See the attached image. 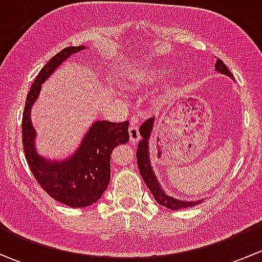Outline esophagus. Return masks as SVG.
I'll list each match as a JSON object with an SVG mask.
<instances>
[{
    "instance_id": "esophagus-1",
    "label": "esophagus",
    "mask_w": 262,
    "mask_h": 262,
    "mask_svg": "<svg viewBox=\"0 0 262 262\" xmlns=\"http://www.w3.org/2000/svg\"><path fill=\"white\" fill-rule=\"evenodd\" d=\"M129 138L133 143H137V142L141 139V134H139V129L136 124H132V126L129 128Z\"/></svg>"
}]
</instances>
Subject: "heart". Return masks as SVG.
Here are the masks:
<instances>
[{
  "label": "heart",
  "mask_w": 262,
  "mask_h": 262,
  "mask_svg": "<svg viewBox=\"0 0 262 262\" xmlns=\"http://www.w3.org/2000/svg\"><path fill=\"white\" fill-rule=\"evenodd\" d=\"M161 72H162V70L157 67H146L142 68V70H137L136 72H132L129 75L126 83L137 86V84H142L144 82H152L156 80L157 76H160Z\"/></svg>",
  "instance_id": "b5f03b06"
}]
</instances>
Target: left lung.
<instances>
[{
  "instance_id": "left-lung-1",
  "label": "left lung",
  "mask_w": 262,
  "mask_h": 262,
  "mask_svg": "<svg viewBox=\"0 0 262 262\" xmlns=\"http://www.w3.org/2000/svg\"><path fill=\"white\" fill-rule=\"evenodd\" d=\"M215 71H218L222 75L228 76V77H231L232 80H233V75L229 72L227 66L223 63V60H221L219 58L216 59L215 63ZM153 124H155V118H150L148 119L147 121H144L141 125V128H139L142 141L138 143V149H137V163H138V168L139 172H141L142 179L146 182V185L148 186V189L150 190V192H152L156 202H157L158 204L163 205V207L168 208V209L178 210L200 204L203 200L186 202V200L176 199V198L170 196V195H167L163 191L162 186H161L157 178H156L155 172H153L152 165H150L149 161V150H148L149 149V146H148V141H149L150 133H152L153 130Z\"/></svg>"
}]
</instances>
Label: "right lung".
<instances>
[{"label": "right lung", "instance_id": "add662e5", "mask_svg": "<svg viewBox=\"0 0 262 262\" xmlns=\"http://www.w3.org/2000/svg\"><path fill=\"white\" fill-rule=\"evenodd\" d=\"M83 49L86 47H67L41 68L26 96L21 125L24 152L34 178L53 199L72 208L89 207L102 196L110 182L113 149L129 141L128 120L123 123L96 120L71 157L50 161L36 152V133L31 124L30 112L40 94L41 83L48 80L68 57Z\"/></svg>", "mask_w": 262, "mask_h": 262}]
</instances>
